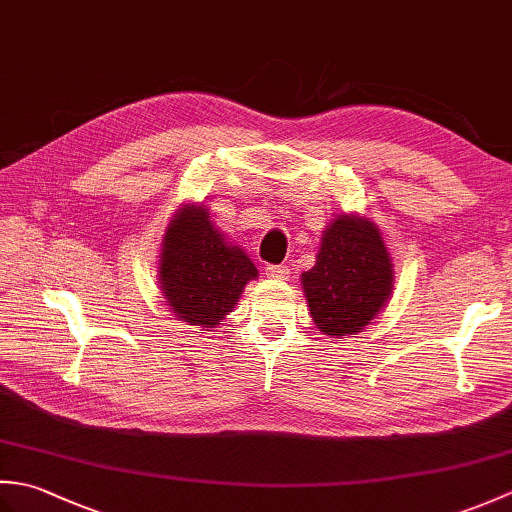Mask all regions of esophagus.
<instances>
[{"label":"esophagus","mask_w":512,"mask_h":512,"mask_svg":"<svg viewBox=\"0 0 512 512\" xmlns=\"http://www.w3.org/2000/svg\"><path fill=\"white\" fill-rule=\"evenodd\" d=\"M266 275L270 279H288L290 277V268L286 264H268L266 266Z\"/></svg>","instance_id":"obj_1"}]
</instances>
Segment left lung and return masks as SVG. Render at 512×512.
Masks as SVG:
<instances>
[{
  "mask_svg": "<svg viewBox=\"0 0 512 512\" xmlns=\"http://www.w3.org/2000/svg\"><path fill=\"white\" fill-rule=\"evenodd\" d=\"M301 284L321 332H361L391 292V262L378 228L361 217H336L325 228L317 264L301 275Z\"/></svg>",
  "mask_w": 512,
  "mask_h": 512,
  "instance_id": "obj_1",
  "label": "left lung"
}]
</instances>
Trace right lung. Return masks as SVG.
Listing matches in <instances>:
<instances>
[{
	"instance_id": "obj_1",
	"label": "right lung",
	"mask_w": 512,
	"mask_h": 512,
	"mask_svg": "<svg viewBox=\"0 0 512 512\" xmlns=\"http://www.w3.org/2000/svg\"><path fill=\"white\" fill-rule=\"evenodd\" d=\"M255 277V264L213 228L204 204L173 215L162 242L160 284L180 321L213 328Z\"/></svg>"
}]
</instances>
